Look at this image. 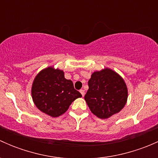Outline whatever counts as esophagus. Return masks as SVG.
<instances>
[{
  "label": "esophagus",
  "mask_w": 158,
  "mask_h": 158,
  "mask_svg": "<svg viewBox=\"0 0 158 158\" xmlns=\"http://www.w3.org/2000/svg\"><path fill=\"white\" fill-rule=\"evenodd\" d=\"M79 92H80V93L82 94V97L84 96V95H85V91L83 90V89H81L80 91H79Z\"/></svg>",
  "instance_id": "obj_1"
}]
</instances>
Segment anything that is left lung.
Instances as JSON below:
<instances>
[{
    "mask_svg": "<svg viewBox=\"0 0 158 158\" xmlns=\"http://www.w3.org/2000/svg\"><path fill=\"white\" fill-rule=\"evenodd\" d=\"M85 100L91 111L100 118H108L125 106L128 89L124 79L113 70L106 69L92 74Z\"/></svg>",
    "mask_w": 158,
    "mask_h": 158,
    "instance_id": "8db88e82",
    "label": "left lung"
}]
</instances>
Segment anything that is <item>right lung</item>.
<instances>
[{"label": "right lung", "instance_id": "add662e5", "mask_svg": "<svg viewBox=\"0 0 158 158\" xmlns=\"http://www.w3.org/2000/svg\"><path fill=\"white\" fill-rule=\"evenodd\" d=\"M34 104L41 111L52 117L66 112L75 99L82 97L73 82L65 79L64 73L48 67L38 73L32 85Z\"/></svg>", "mask_w": 158, "mask_h": 158}]
</instances>
